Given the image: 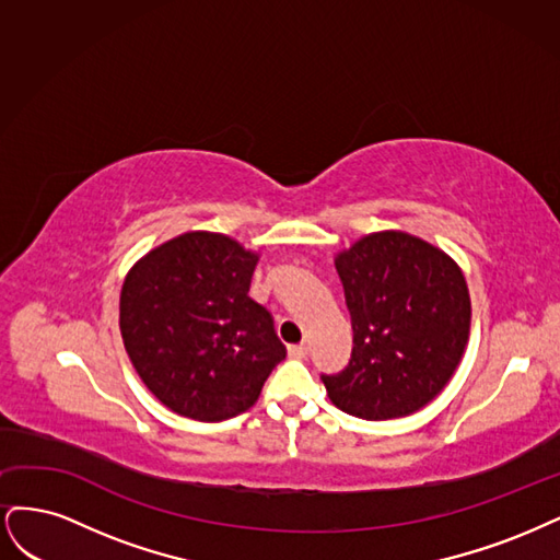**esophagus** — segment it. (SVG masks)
I'll return each mask as SVG.
<instances>
[{
	"instance_id": "1",
	"label": "esophagus",
	"mask_w": 560,
	"mask_h": 560,
	"mask_svg": "<svg viewBox=\"0 0 560 560\" xmlns=\"http://www.w3.org/2000/svg\"><path fill=\"white\" fill-rule=\"evenodd\" d=\"M288 355H291V358H306V355H310V345L288 347Z\"/></svg>"
}]
</instances>
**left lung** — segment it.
<instances>
[{
  "instance_id": "1",
  "label": "left lung",
  "mask_w": 560,
  "mask_h": 560,
  "mask_svg": "<svg viewBox=\"0 0 560 560\" xmlns=\"http://www.w3.org/2000/svg\"><path fill=\"white\" fill-rule=\"evenodd\" d=\"M353 349L320 374L332 405L368 421L425 407L456 372L470 335V293L458 265L407 232H376L335 260Z\"/></svg>"
}]
</instances>
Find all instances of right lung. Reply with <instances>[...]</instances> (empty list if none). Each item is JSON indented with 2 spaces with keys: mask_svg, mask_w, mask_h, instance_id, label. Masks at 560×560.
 Segmentation results:
<instances>
[{
  "mask_svg": "<svg viewBox=\"0 0 560 560\" xmlns=\"http://www.w3.org/2000/svg\"><path fill=\"white\" fill-rule=\"evenodd\" d=\"M256 260L225 234L186 232L143 256L122 283L125 351L182 417H237L285 358L272 316L248 298Z\"/></svg>",
  "mask_w": 560,
  "mask_h": 560,
  "instance_id": "right-lung-1",
  "label": "right lung"
}]
</instances>
